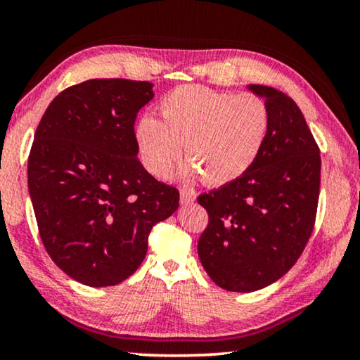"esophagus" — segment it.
Masks as SVG:
<instances>
[{"label":"esophagus","instance_id":"esophagus-1","mask_svg":"<svg viewBox=\"0 0 360 360\" xmlns=\"http://www.w3.org/2000/svg\"><path fill=\"white\" fill-rule=\"evenodd\" d=\"M195 201V191L191 186H183L181 188V202L183 204H191Z\"/></svg>","mask_w":360,"mask_h":360}]
</instances>
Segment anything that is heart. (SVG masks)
Instances as JSON below:
<instances>
[{
  "mask_svg": "<svg viewBox=\"0 0 360 360\" xmlns=\"http://www.w3.org/2000/svg\"><path fill=\"white\" fill-rule=\"evenodd\" d=\"M161 120L144 117L136 139L144 165L166 176L181 156L206 184L233 183L261 154L271 131V109L251 93L231 94L206 86L172 89L159 104Z\"/></svg>",
  "mask_w": 360,
  "mask_h": 360,
  "instance_id": "b5f03b06",
  "label": "heart"
}]
</instances>
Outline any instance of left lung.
<instances>
[{"label": "left lung", "instance_id": "1", "mask_svg": "<svg viewBox=\"0 0 360 360\" xmlns=\"http://www.w3.org/2000/svg\"><path fill=\"white\" fill-rule=\"evenodd\" d=\"M249 89L271 109L266 144L243 176L198 198L209 216L199 259L209 277L233 292L266 288L297 262L316 224L321 189L319 146L297 104L269 86Z\"/></svg>", "mask_w": 360, "mask_h": 360}]
</instances>
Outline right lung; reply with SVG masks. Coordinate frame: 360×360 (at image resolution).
<instances>
[{"label": "right lung", "mask_w": 360, "mask_h": 360, "mask_svg": "<svg viewBox=\"0 0 360 360\" xmlns=\"http://www.w3.org/2000/svg\"><path fill=\"white\" fill-rule=\"evenodd\" d=\"M153 83L88 79L49 104L28 158L39 238L53 262L91 288L116 285L144 261L153 226L179 206V191L138 159L134 122Z\"/></svg>", "instance_id": "obj_1"}]
</instances>
